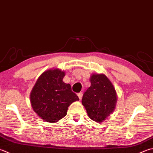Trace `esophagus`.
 <instances>
[{"label":"esophagus","mask_w":153,"mask_h":153,"mask_svg":"<svg viewBox=\"0 0 153 153\" xmlns=\"http://www.w3.org/2000/svg\"><path fill=\"white\" fill-rule=\"evenodd\" d=\"M82 96H83V93L82 92H80L79 94H77V96H78V98H79V100H82Z\"/></svg>","instance_id":"34e87169"}]
</instances>
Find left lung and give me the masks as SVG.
I'll return each mask as SVG.
<instances>
[{
    "mask_svg": "<svg viewBox=\"0 0 153 153\" xmlns=\"http://www.w3.org/2000/svg\"><path fill=\"white\" fill-rule=\"evenodd\" d=\"M91 85L83 95L82 103L88 117L101 123L115 110L117 93L114 86L103 74H92Z\"/></svg>",
    "mask_w": 153,
    "mask_h": 153,
    "instance_id": "left-lung-1",
    "label": "left lung"
}]
</instances>
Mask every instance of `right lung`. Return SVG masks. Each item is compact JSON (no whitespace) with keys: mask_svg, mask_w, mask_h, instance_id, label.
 I'll list each match as a JSON object with an SVG mask.
<instances>
[{"mask_svg":"<svg viewBox=\"0 0 153 153\" xmlns=\"http://www.w3.org/2000/svg\"><path fill=\"white\" fill-rule=\"evenodd\" d=\"M65 73L49 69L39 77L30 94L32 108L44 121L55 123L65 117L69 105L79 98L70 84L63 82Z\"/></svg>","mask_w":153,"mask_h":153,"instance_id":"add662e5","label":"right lung"}]
</instances>
